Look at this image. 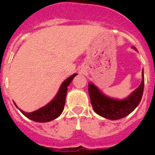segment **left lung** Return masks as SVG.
<instances>
[{
  "mask_svg": "<svg viewBox=\"0 0 155 155\" xmlns=\"http://www.w3.org/2000/svg\"><path fill=\"white\" fill-rule=\"evenodd\" d=\"M134 48L135 49V47ZM143 87L144 78L143 74L141 84L128 98L124 100L105 96L93 84H88V93L93 109L97 114L104 118L116 120L128 116L136 109L141 100Z\"/></svg>",
  "mask_w": 155,
  "mask_h": 155,
  "instance_id": "obj_1",
  "label": "left lung"
}]
</instances>
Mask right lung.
<instances>
[{
	"mask_svg": "<svg viewBox=\"0 0 155 155\" xmlns=\"http://www.w3.org/2000/svg\"><path fill=\"white\" fill-rule=\"evenodd\" d=\"M76 75L77 74H74L73 75H71L67 80L63 82L57 96L54 98V99L52 100L50 103L45 105L44 107L41 108L36 111H34L32 113H25L21 109H19V110L29 120L35 122H39V123H46V122L51 121V120L57 119L58 116H61L64 110L66 96H67V92H68V86L71 84V82L72 81V80Z\"/></svg>",
	"mask_w": 155,
	"mask_h": 155,
	"instance_id": "right-lung-1",
	"label": "right lung"
}]
</instances>
